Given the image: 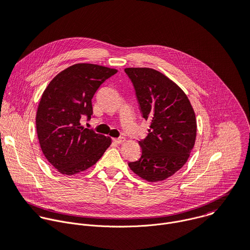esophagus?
I'll return each mask as SVG.
<instances>
[{"label": "esophagus", "mask_w": 250, "mask_h": 250, "mask_svg": "<svg viewBox=\"0 0 250 250\" xmlns=\"http://www.w3.org/2000/svg\"><path fill=\"white\" fill-rule=\"evenodd\" d=\"M113 140H114L115 142H117V144H124V142L125 141V138L123 137V136H121V137H119V138H113Z\"/></svg>", "instance_id": "1"}]
</instances>
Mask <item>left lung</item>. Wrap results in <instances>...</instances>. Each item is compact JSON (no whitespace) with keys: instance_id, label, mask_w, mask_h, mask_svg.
Returning a JSON list of instances; mask_svg holds the SVG:
<instances>
[{"instance_id":"8db88e82","label":"left lung","mask_w":250,"mask_h":250,"mask_svg":"<svg viewBox=\"0 0 250 250\" xmlns=\"http://www.w3.org/2000/svg\"><path fill=\"white\" fill-rule=\"evenodd\" d=\"M142 117L150 122L147 136L138 141L141 156L128 166L148 182L167 179L187 162L195 146L197 122L183 90L159 71L125 68Z\"/></svg>"}]
</instances>
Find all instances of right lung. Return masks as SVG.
I'll return each instance as SVG.
<instances>
[{
  "label": "right lung",
  "mask_w": 250,
  "mask_h": 250,
  "mask_svg": "<svg viewBox=\"0 0 250 250\" xmlns=\"http://www.w3.org/2000/svg\"><path fill=\"white\" fill-rule=\"evenodd\" d=\"M118 72L104 66L78 63L61 71L44 90L37 112V131L48 162L64 175L92 167L111 146V137L84 127L93 115L99 87Z\"/></svg>",
  "instance_id": "right-lung-1"
}]
</instances>
